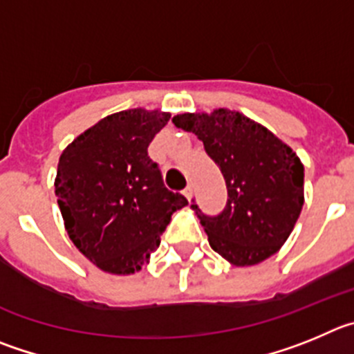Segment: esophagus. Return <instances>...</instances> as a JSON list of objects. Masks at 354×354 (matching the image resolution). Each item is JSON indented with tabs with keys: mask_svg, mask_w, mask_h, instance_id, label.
I'll use <instances>...</instances> for the list:
<instances>
[{
	"mask_svg": "<svg viewBox=\"0 0 354 354\" xmlns=\"http://www.w3.org/2000/svg\"><path fill=\"white\" fill-rule=\"evenodd\" d=\"M183 196L187 197V199H192V196H194V189H192V185H189V187H187V189L183 190Z\"/></svg>",
	"mask_w": 354,
	"mask_h": 354,
	"instance_id": "obj_1",
	"label": "esophagus"
}]
</instances>
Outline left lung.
Here are the masks:
<instances>
[{"instance_id":"left-lung-1","label":"left lung","mask_w":354,"mask_h":354,"mask_svg":"<svg viewBox=\"0 0 354 354\" xmlns=\"http://www.w3.org/2000/svg\"><path fill=\"white\" fill-rule=\"evenodd\" d=\"M178 129L196 133L218 165L227 203L218 215L192 208L209 247L236 266L268 259L291 234L304 206V165L288 145L243 114H178Z\"/></svg>"}]
</instances>
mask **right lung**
I'll list each match as a JSON object with an SVG mask.
<instances>
[{
    "instance_id": "right-lung-1",
    "label": "right lung",
    "mask_w": 354,
    "mask_h": 354,
    "mask_svg": "<svg viewBox=\"0 0 354 354\" xmlns=\"http://www.w3.org/2000/svg\"><path fill=\"white\" fill-rule=\"evenodd\" d=\"M169 118L145 109L111 114L59 157L54 187L66 232L104 272H139L160 245L173 212L189 205L165 187L148 155Z\"/></svg>"
}]
</instances>
